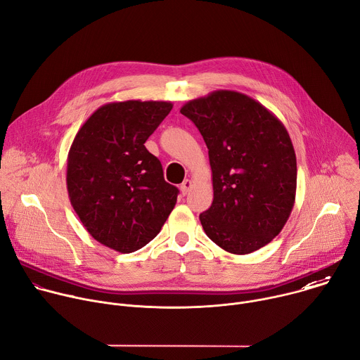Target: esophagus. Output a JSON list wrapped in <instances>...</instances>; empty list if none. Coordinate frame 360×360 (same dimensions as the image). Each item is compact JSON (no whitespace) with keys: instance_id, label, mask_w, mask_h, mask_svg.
<instances>
[{"instance_id":"obj_1","label":"esophagus","mask_w":360,"mask_h":360,"mask_svg":"<svg viewBox=\"0 0 360 360\" xmlns=\"http://www.w3.org/2000/svg\"><path fill=\"white\" fill-rule=\"evenodd\" d=\"M191 188H192V181L185 179V181L182 182V185H181V192H182V195H186Z\"/></svg>"}]
</instances>
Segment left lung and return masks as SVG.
I'll list each match as a JSON object with an SVG mask.
<instances>
[{
  "mask_svg": "<svg viewBox=\"0 0 360 360\" xmlns=\"http://www.w3.org/2000/svg\"><path fill=\"white\" fill-rule=\"evenodd\" d=\"M208 146L214 200L199 215L211 240L246 255L285 226L296 195V155L285 125L261 102L228 89L181 108Z\"/></svg>",
  "mask_w": 360,
  "mask_h": 360,
  "instance_id": "left-lung-1",
  "label": "left lung"
}]
</instances>
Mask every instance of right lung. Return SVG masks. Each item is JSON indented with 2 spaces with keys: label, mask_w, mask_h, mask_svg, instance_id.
<instances>
[{
  "label": "right lung",
  "mask_w": 360,
  "mask_h": 360,
  "mask_svg": "<svg viewBox=\"0 0 360 360\" xmlns=\"http://www.w3.org/2000/svg\"><path fill=\"white\" fill-rule=\"evenodd\" d=\"M171 110L168 101L110 102L84 122L70 148L72 208L95 240L117 252L150 242L176 203L178 188L143 145Z\"/></svg>",
  "instance_id": "obj_1"
}]
</instances>
